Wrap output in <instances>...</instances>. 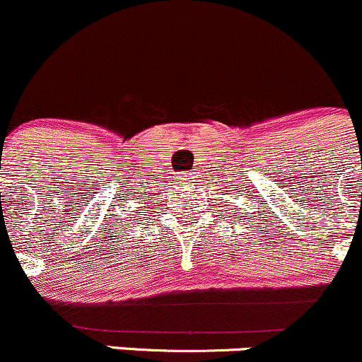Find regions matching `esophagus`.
<instances>
[{"instance_id":"34e87169","label":"esophagus","mask_w":362,"mask_h":362,"mask_svg":"<svg viewBox=\"0 0 362 362\" xmlns=\"http://www.w3.org/2000/svg\"><path fill=\"white\" fill-rule=\"evenodd\" d=\"M181 180H182V181H192L193 176H192V174H182Z\"/></svg>"}]
</instances>
